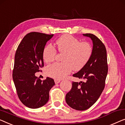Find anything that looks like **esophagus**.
Masks as SVG:
<instances>
[{
  "label": "esophagus",
  "instance_id": "34e87169",
  "mask_svg": "<svg viewBox=\"0 0 125 125\" xmlns=\"http://www.w3.org/2000/svg\"><path fill=\"white\" fill-rule=\"evenodd\" d=\"M55 83L56 84H57V83H59L60 82V79H55Z\"/></svg>",
  "mask_w": 125,
  "mask_h": 125
}]
</instances>
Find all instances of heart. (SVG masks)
Wrapping results in <instances>:
<instances>
[{"instance_id":"b5f03b06","label":"heart","mask_w":125,"mask_h":125,"mask_svg":"<svg viewBox=\"0 0 125 125\" xmlns=\"http://www.w3.org/2000/svg\"><path fill=\"white\" fill-rule=\"evenodd\" d=\"M55 46L64 55L62 62H56L48 65L46 73L52 78L62 79L70 73L72 70L78 71L87 64L93 53V48L90 43L81 42L69 34L61 36L56 41ZM56 50L53 46L48 45L43 51V58L46 62L54 61Z\"/></svg>"}]
</instances>
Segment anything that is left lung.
Here are the masks:
<instances>
[{"label":"left lung","instance_id":"left-lung-1","mask_svg":"<svg viewBox=\"0 0 125 125\" xmlns=\"http://www.w3.org/2000/svg\"><path fill=\"white\" fill-rule=\"evenodd\" d=\"M83 35L93 41V53L87 64L73 75L83 81L72 82L71 90L65 96L68 105L78 111L88 109L99 98L104 88L108 70L106 50L103 43L93 34Z\"/></svg>","mask_w":125,"mask_h":125}]
</instances>
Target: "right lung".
<instances>
[{"mask_svg": "<svg viewBox=\"0 0 125 125\" xmlns=\"http://www.w3.org/2000/svg\"><path fill=\"white\" fill-rule=\"evenodd\" d=\"M53 34L38 32L28 33L16 50L12 77L19 98L27 107L36 109L49 100V92L55 85L52 78L42 81L35 75L44 66L43 51Z\"/></svg>", "mask_w": 125, "mask_h": 125, "instance_id": "1", "label": "right lung"}]
</instances>
